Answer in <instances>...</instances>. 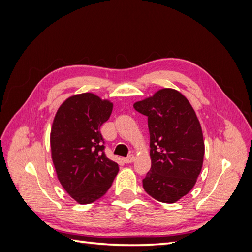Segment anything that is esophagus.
Returning a JSON list of instances; mask_svg holds the SVG:
<instances>
[{
    "instance_id": "esophagus-1",
    "label": "esophagus",
    "mask_w": 252,
    "mask_h": 252,
    "mask_svg": "<svg viewBox=\"0 0 252 252\" xmlns=\"http://www.w3.org/2000/svg\"><path fill=\"white\" fill-rule=\"evenodd\" d=\"M133 161H134V156H133V155H130V156H128L127 158H123V162H124L125 164L132 163Z\"/></svg>"
}]
</instances>
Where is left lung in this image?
I'll list each match as a JSON object with an SVG mask.
<instances>
[{
	"mask_svg": "<svg viewBox=\"0 0 252 252\" xmlns=\"http://www.w3.org/2000/svg\"><path fill=\"white\" fill-rule=\"evenodd\" d=\"M148 118L151 168L143 187L157 201L172 204L193 188L202 170L205 144L191 104L180 91L163 88L135 102Z\"/></svg>",
	"mask_w": 252,
	"mask_h": 252,
	"instance_id": "1",
	"label": "left lung"
}]
</instances>
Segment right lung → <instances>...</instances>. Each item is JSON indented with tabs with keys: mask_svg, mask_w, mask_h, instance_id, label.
I'll use <instances>...</instances> for the list:
<instances>
[{
	"mask_svg": "<svg viewBox=\"0 0 252 252\" xmlns=\"http://www.w3.org/2000/svg\"><path fill=\"white\" fill-rule=\"evenodd\" d=\"M113 104L94 94H74L60 106L50 131L51 158L65 191L81 204L102 197L111 187L119 165L106 157L100 128Z\"/></svg>",
	"mask_w": 252,
	"mask_h": 252,
	"instance_id": "add662e5",
	"label": "right lung"
}]
</instances>
